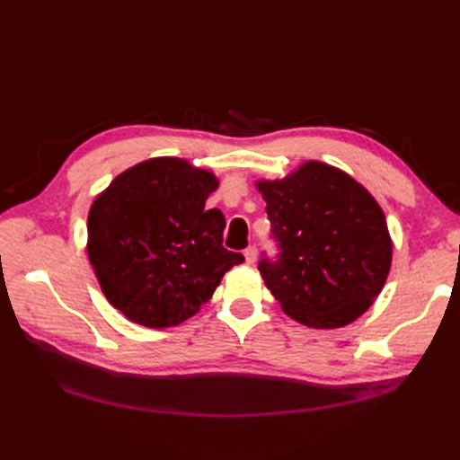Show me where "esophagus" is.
<instances>
[{
	"label": "esophagus",
	"mask_w": 460,
	"mask_h": 460,
	"mask_svg": "<svg viewBox=\"0 0 460 460\" xmlns=\"http://www.w3.org/2000/svg\"><path fill=\"white\" fill-rule=\"evenodd\" d=\"M245 261H247V264H253L255 261H257V247L255 245H249L247 249H245Z\"/></svg>",
	"instance_id": "obj_1"
}]
</instances>
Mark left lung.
<instances>
[{
    "label": "left lung",
    "mask_w": 460,
    "mask_h": 460,
    "mask_svg": "<svg viewBox=\"0 0 460 460\" xmlns=\"http://www.w3.org/2000/svg\"><path fill=\"white\" fill-rule=\"evenodd\" d=\"M278 253L259 272L282 311L311 328L351 324L378 297L392 264L380 205L330 164L309 161L259 182Z\"/></svg>",
    "instance_id": "left-lung-1"
}]
</instances>
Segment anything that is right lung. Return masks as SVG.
Returning a JSON list of instances; mask_svg holds the SVG:
<instances>
[{
	"instance_id": "right-lung-1",
	"label": "right lung",
	"mask_w": 460,
	"mask_h": 460,
	"mask_svg": "<svg viewBox=\"0 0 460 460\" xmlns=\"http://www.w3.org/2000/svg\"><path fill=\"white\" fill-rule=\"evenodd\" d=\"M217 188L208 171L159 157L119 174L93 201L88 257L109 303L132 323H184L245 261L222 245L220 208H205Z\"/></svg>"
}]
</instances>
